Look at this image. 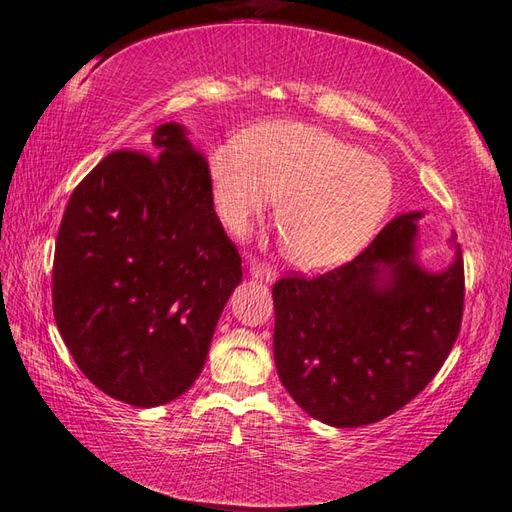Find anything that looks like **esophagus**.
I'll return each instance as SVG.
<instances>
[{
    "label": "esophagus",
    "instance_id": "esophagus-1",
    "mask_svg": "<svg viewBox=\"0 0 512 512\" xmlns=\"http://www.w3.org/2000/svg\"><path fill=\"white\" fill-rule=\"evenodd\" d=\"M248 275L253 277V279H259V281H275L277 279V273L270 266H266V264H257V262H253L248 266Z\"/></svg>",
    "mask_w": 512,
    "mask_h": 512
}]
</instances>
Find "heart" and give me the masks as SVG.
Masks as SVG:
<instances>
[{"instance_id":"heart-1","label":"heart","mask_w":512,"mask_h":512,"mask_svg":"<svg viewBox=\"0 0 512 512\" xmlns=\"http://www.w3.org/2000/svg\"><path fill=\"white\" fill-rule=\"evenodd\" d=\"M209 176L215 211L233 233H244L279 200L281 246L303 273L350 262L394 200L383 160L303 123L262 125L242 145L215 149Z\"/></svg>"}]
</instances>
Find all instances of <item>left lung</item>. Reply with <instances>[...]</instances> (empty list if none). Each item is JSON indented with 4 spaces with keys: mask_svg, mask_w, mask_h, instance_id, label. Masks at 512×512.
Instances as JSON below:
<instances>
[{
    "mask_svg": "<svg viewBox=\"0 0 512 512\" xmlns=\"http://www.w3.org/2000/svg\"><path fill=\"white\" fill-rule=\"evenodd\" d=\"M424 211L394 217L354 262L273 288L275 365L292 400L330 427H363L429 385L458 339L464 264H422Z\"/></svg>",
    "mask_w": 512,
    "mask_h": 512,
    "instance_id": "1",
    "label": "left lung"
}]
</instances>
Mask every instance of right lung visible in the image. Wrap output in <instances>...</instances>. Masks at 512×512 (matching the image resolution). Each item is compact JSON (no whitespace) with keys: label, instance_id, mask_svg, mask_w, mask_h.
Listing matches in <instances>:
<instances>
[{"label":"right lung","instance_id":"1","mask_svg":"<svg viewBox=\"0 0 512 512\" xmlns=\"http://www.w3.org/2000/svg\"><path fill=\"white\" fill-rule=\"evenodd\" d=\"M242 281L187 127L154 129L149 156L116 151L74 189L52 268L63 343L103 394L149 409L200 376Z\"/></svg>","mask_w":512,"mask_h":512}]
</instances>
